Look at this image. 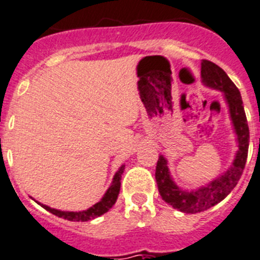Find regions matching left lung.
<instances>
[{
    "label": "left lung",
    "instance_id": "1",
    "mask_svg": "<svg viewBox=\"0 0 260 260\" xmlns=\"http://www.w3.org/2000/svg\"><path fill=\"white\" fill-rule=\"evenodd\" d=\"M201 79L203 85L223 93L224 100L228 105L229 116L232 120L238 149L228 170L224 171L212 181L197 189L180 188L171 176L167 159L163 155H159L155 168V180L159 194L165 202L184 214H197L221 202L237 185L238 180L244 172L249 150V125L237 86L228 78L223 69L206 59L201 63Z\"/></svg>",
    "mask_w": 260,
    "mask_h": 260
}]
</instances>
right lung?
<instances>
[{
    "label": "right lung",
    "mask_w": 260,
    "mask_h": 260,
    "mask_svg": "<svg viewBox=\"0 0 260 260\" xmlns=\"http://www.w3.org/2000/svg\"><path fill=\"white\" fill-rule=\"evenodd\" d=\"M124 167L125 165H121L120 167H119V170L116 171L115 175H114L111 185L109 186V189H107L106 193L104 194V197L101 198V201L95 203V205H93L92 207H89L88 210H84V211H62V210L51 209V207H49V206L43 205V203L37 202V201L36 202L39 203V205H41V207H44L46 211L51 212V214L55 215V216L63 217V219H66V220H70V221L92 220V219H95V217L104 215L105 212L109 211V210L115 205L116 200H118L119 191H120V180H121V175H123V172H124Z\"/></svg>",
    "instance_id": "add662e5"
}]
</instances>
